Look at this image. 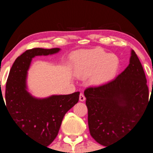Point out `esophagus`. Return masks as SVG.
Masks as SVG:
<instances>
[{
	"label": "esophagus",
	"instance_id": "34e87169",
	"mask_svg": "<svg viewBox=\"0 0 153 153\" xmlns=\"http://www.w3.org/2000/svg\"><path fill=\"white\" fill-rule=\"evenodd\" d=\"M86 98L85 96H84V95L83 93H81L80 94V96H79V100L80 101H85Z\"/></svg>",
	"mask_w": 153,
	"mask_h": 153
}]
</instances>
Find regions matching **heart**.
Returning <instances> with one entry per match:
<instances>
[{"mask_svg": "<svg viewBox=\"0 0 153 153\" xmlns=\"http://www.w3.org/2000/svg\"><path fill=\"white\" fill-rule=\"evenodd\" d=\"M119 66L116 55L107 54L102 49L81 51L74 55V72L78 78L90 77L91 83L101 85L115 77Z\"/></svg>", "mask_w": 153, "mask_h": 153, "instance_id": "obj_1", "label": "heart"}]
</instances>
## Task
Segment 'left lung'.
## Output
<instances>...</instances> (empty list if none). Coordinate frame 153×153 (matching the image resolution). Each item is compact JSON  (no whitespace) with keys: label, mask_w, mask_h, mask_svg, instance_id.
<instances>
[{"label":"left lung","mask_w":153,"mask_h":153,"mask_svg":"<svg viewBox=\"0 0 153 153\" xmlns=\"http://www.w3.org/2000/svg\"><path fill=\"white\" fill-rule=\"evenodd\" d=\"M90 135L107 146L136 124L149 104V90L143 67L131 50L128 67L113 81L84 91Z\"/></svg>","instance_id":"left-lung-1"}]
</instances>
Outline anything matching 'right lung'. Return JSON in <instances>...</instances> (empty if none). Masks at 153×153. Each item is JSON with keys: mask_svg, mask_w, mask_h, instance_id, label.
Listing matches in <instances>:
<instances>
[{"mask_svg": "<svg viewBox=\"0 0 153 153\" xmlns=\"http://www.w3.org/2000/svg\"><path fill=\"white\" fill-rule=\"evenodd\" d=\"M60 51V48L27 50L14 62L6 85V105L17 127L32 141L46 146L56 138L65 114L78 102L80 92L37 98L29 92L27 76L32 58ZM1 96L5 104L1 92Z\"/></svg>", "mask_w": 153, "mask_h": 153, "instance_id": "obj_1", "label": "right lung"}]
</instances>
